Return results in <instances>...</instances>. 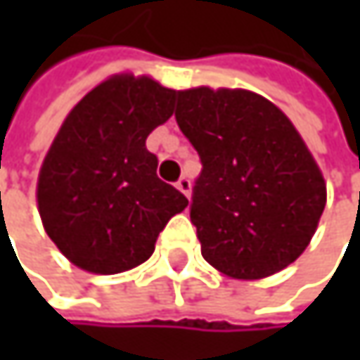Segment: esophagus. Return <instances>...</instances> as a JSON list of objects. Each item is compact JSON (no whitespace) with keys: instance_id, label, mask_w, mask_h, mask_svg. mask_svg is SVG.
I'll list each match as a JSON object with an SVG mask.
<instances>
[{"instance_id":"esophagus-1","label":"esophagus","mask_w":360,"mask_h":360,"mask_svg":"<svg viewBox=\"0 0 360 360\" xmlns=\"http://www.w3.org/2000/svg\"><path fill=\"white\" fill-rule=\"evenodd\" d=\"M177 189H179V191H183V193L189 198V193H191V181L187 179V177H181V179L177 181Z\"/></svg>"}]
</instances>
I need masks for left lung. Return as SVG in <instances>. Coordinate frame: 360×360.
I'll list each match as a JSON object with an SVG mask.
<instances>
[{
    "instance_id": "obj_1",
    "label": "left lung",
    "mask_w": 360,
    "mask_h": 360,
    "mask_svg": "<svg viewBox=\"0 0 360 360\" xmlns=\"http://www.w3.org/2000/svg\"><path fill=\"white\" fill-rule=\"evenodd\" d=\"M175 120L200 156L189 217L202 256L238 279L269 277L309 246L325 181L290 118L244 89L177 91Z\"/></svg>"
}]
</instances>
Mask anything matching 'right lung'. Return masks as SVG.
<instances>
[{
  "mask_svg": "<svg viewBox=\"0 0 360 360\" xmlns=\"http://www.w3.org/2000/svg\"><path fill=\"white\" fill-rule=\"evenodd\" d=\"M177 91L148 77H112L64 120L39 173L43 227L77 266L112 275L146 262L187 198L158 179L148 135Z\"/></svg>",
  "mask_w": 360,
  "mask_h": 360,
  "instance_id": "right-lung-1",
  "label": "right lung"
}]
</instances>
